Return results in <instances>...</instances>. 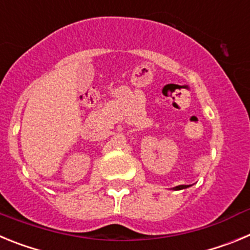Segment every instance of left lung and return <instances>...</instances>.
Masks as SVG:
<instances>
[{"instance_id":"8db88e82","label":"left lung","mask_w":250,"mask_h":250,"mask_svg":"<svg viewBox=\"0 0 250 250\" xmlns=\"http://www.w3.org/2000/svg\"><path fill=\"white\" fill-rule=\"evenodd\" d=\"M184 188H188V185H179V187H175L174 189H175V190H179V189H184Z\"/></svg>"}]
</instances>
